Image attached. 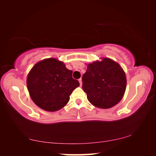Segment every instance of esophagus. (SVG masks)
I'll use <instances>...</instances> for the list:
<instances>
[{"mask_svg":"<svg viewBox=\"0 0 156 156\" xmlns=\"http://www.w3.org/2000/svg\"><path fill=\"white\" fill-rule=\"evenodd\" d=\"M78 81H79V83H80V85L82 86V79L80 78V79H79V80H78Z\"/></svg>","mask_w":156,"mask_h":156,"instance_id":"34e87169","label":"esophagus"}]
</instances>
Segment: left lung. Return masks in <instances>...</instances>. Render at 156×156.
<instances>
[{
	"instance_id": "obj_1",
	"label": "left lung",
	"mask_w": 156,
	"mask_h": 156,
	"mask_svg": "<svg viewBox=\"0 0 156 156\" xmlns=\"http://www.w3.org/2000/svg\"><path fill=\"white\" fill-rule=\"evenodd\" d=\"M83 90L93 105L108 109L122 100L126 87V77L121 66L109 58L87 65L83 74Z\"/></svg>"
}]
</instances>
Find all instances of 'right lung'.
I'll return each instance as SVG.
<instances>
[{
  "mask_svg": "<svg viewBox=\"0 0 156 156\" xmlns=\"http://www.w3.org/2000/svg\"><path fill=\"white\" fill-rule=\"evenodd\" d=\"M73 71L55 58L39 62L27 77V87L33 102L41 109L54 112L69 102L73 90L80 85Z\"/></svg>",
  "mask_w": 156,
  "mask_h": 156,
  "instance_id": "right-lung-1",
  "label": "right lung"
}]
</instances>
